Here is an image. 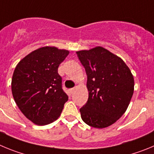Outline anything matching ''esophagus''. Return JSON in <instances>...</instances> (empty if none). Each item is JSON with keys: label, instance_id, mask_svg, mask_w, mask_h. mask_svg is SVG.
Instances as JSON below:
<instances>
[{"label": "esophagus", "instance_id": "1", "mask_svg": "<svg viewBox=\"0 0 154 154\" xmlns=\"http://www.w3.org/2000/svg\"><path fill=\"white\" fill-rule=\"evenodd\" d=\"M74 91H75V88H71V89L70 90V93H71V94H73V93L74 92Z\"/></svg>", "mask_w": 154, "mask_h": 154}]
</instances>
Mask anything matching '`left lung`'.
<instances>
[{"label":"left lung","mask_w":154,"mask_h":154,"mask_svg":"<svg viewBox=\"0 0 154 154\" xmlns=\"http://www.w3.org/2000/svg\"><path fill=\"white\" fill-rule=\"evenodd\" d=\"M87 76V102L80 109L83 121L105 128L122 117L134 90V79L125 62L102 47L77 51Z\"/></svg>","instance_id":"left-lung-1"}]
</instances>
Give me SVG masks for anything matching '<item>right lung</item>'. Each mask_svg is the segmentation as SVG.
Here are the masks:
<instances>
[{
  "mask_svg": "<svg viewBox=\"0 0 154 154\" xmlns=\"http://www.w3.org/2000/svg\"><path fill=\"white\" fill-rule=\"evenodd\" d=\"M68 54L67 50L43 47L24 57L15 67L11 80L13 97L23 114L37 125L56 120L68 100L57 72Z\"/></svg>",
  "mask_w": 154,
  "mask_h": 154,
  "instance_id": "obj_1",
  "label": "right lung"
}]
</instances>
